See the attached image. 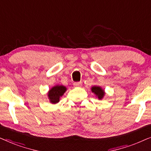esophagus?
<instances>
[{"label": "esophagus", "mask_w": 151, "mask_h": 151, "mask_svg": "<svg viewBox=\"0 0 151 151\" xmlns=\"http://www.w3.org/2000/svg\"><path fill=\"white\" fill-rule=\"evenodd\" d=\"M73 85L75 86H78V87H80V86H82V82H74L73 83Z\"/></svg>", "instance_id": "obj_1"}]
</instances>
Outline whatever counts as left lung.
<instances>
[{"mask_svg": "<svg viewBox=\"0 0 151 151\" xmlns=\"http://www.w3.org/2000/svg\"><path fill=\"white\" fill-rule=\"evenodd\" d=\"M91 91L93 93H94V94H96V96L98 97L99 100H102L105 94L104 91L103 90L100 86H93L91 88Z\"/></svg>", "mask_w": 151, "mask_h": 151, "instance_id": "1", "label": "left lung"}]
</instances>
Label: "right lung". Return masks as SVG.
Wrapping results in <instances>:
<instances>
[{"instance_id":"1","label":"right lung","mask_w":151,"mask_h":151,"mask_svg":"<svg viewBox=\"0 0 151 151\" xmlns=\"http://www.w3.org/2000/svg\"><path fill=\"white\" fill-rule=\"evenodd\" d=\"M66 91L67 88L63 85H56L51 88L48 93V98L50 102L52 104L59 102L60 98L63 96Z\"/></svg>"}]
</instances>
